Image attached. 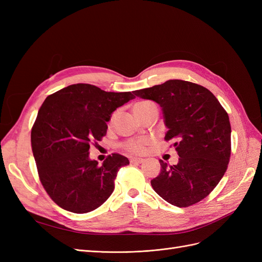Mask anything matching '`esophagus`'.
<instances>
[{
    "mask_svg": "<svg viewBox=\"0 0 262 262\" xmlns=\"http://www.w3.org/2000/svg\"><path fill=\"white\" fill-rule=\"evenodd\" d=\"M143 162H144L143 158H140V157H132L131 160H130L131 164H141V163H143Z\"/></svg>",
    "mask_w": 262,
    "mask_h": 262,
    "instance_id": "1",
    "label": "esophagus"
}]
</instances>
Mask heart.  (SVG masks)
<instances>
[{"mask_svg": "<svg viewBox=\"0 0 262 262\" xmlns=\"http://www.w3.org/2000/svg\"><path fill=\"white\" fill-rule=\"evenodd\" d=\"M152 106H155L154 102L152 101H148V100H144V101H140V102H137L136 105H134V112H139V110H144L148 107H152ZM117 116V113H114L113 116L110 117V120L109 122L112 123L115 118ZM150 143V139H140V140H130V141H126L125 143L122 144V147L126 150H129V152L131 153H134V154H141L143 153L145 150V146L147 144Z\"/></svg>", "mask_w": 262, "mask_h": 262, "instance_id": "obj_1", "label": "heart"}]
</instances>
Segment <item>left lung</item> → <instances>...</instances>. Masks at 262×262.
<instances>
[{"label":"left lung","mask_w":262,"mask_h":262,"mask_svg":"<svg viewBox=\"0 0 262 262\" xmlns=\"http://www.w3.org/2000/svg\"><path fill=\"white\" fill-rule=\"evenodd\" d=\"M163 109L177 165L160 160V175L150 180L155 192L179 208L195 204L217 186L231 157V123L225 109L205 87L182 80L134 92Z\"/></svg>","instance_id":"left-lung-1"}]
</instances>
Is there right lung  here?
Returning a JSON list of instances; mask_svg holds the SVG:
<instances>
[{
	"label": "right lung",
	"instance_id": "add662e5",
	"mask_svg": "<svg viewBox=\"0 0 262 262\" xmlns=\"http://www.w3.org/2000/svg\"><path fill=\"white\" fill-rule=\"evenodd\" d=\"M136 98L131 92H105L73 84L46 98L31 129V149L39 179L60 208L87 213L99 208L115 189L123 155H108L102 165L90 160V147L106 136L115 110Z\"/></svg>",
	"mask_w": 262,
	"mask_h": 262
}]
</instances>
